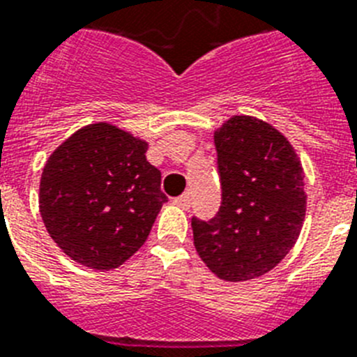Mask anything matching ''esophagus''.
<instances>
[{
    "label": "esophagus",
    "instance_id": "esophagus-1",
    "mask_svg": "<svg viewBox=\"0 0 357 357\" xmlns=\"http://www.w3.org/2000/svg\"><path fill=\"white\" fill-rule=\"evenodd\" d=\"M174 203L187 211L188 206H190V194H181V196H178L176 199H174Z\"/></svg>",
    "mask_w": 357,
    "mask_h": 357
}]
</instances>
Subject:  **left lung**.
<instances>
[{"label":"left lung","mask_w":357,"mask_h":357,"mask_svg":"<svg viewBox=\"0 0 357 357\" xmlns=\"http://www.w3.org/2000/svg\"><path fill=\"white\" fill-rule=\"evenodd\" d=\"M221 206L194 215V247L225 281L272 271L294 247L305 220L303 169L285 136L261 119L234 116L214 134Z\"/></svg>","instance_id":"obj_1"}]
</instances>
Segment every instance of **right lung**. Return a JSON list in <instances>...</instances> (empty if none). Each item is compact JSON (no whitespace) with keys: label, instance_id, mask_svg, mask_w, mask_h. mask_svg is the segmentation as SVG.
I'll use <instances>...</instances> for the list:
<instances>
[{"label":"right lung","instance_id":"add662e5","mask_svg":"<svg viewBox=\"0 0 357 357\" xmlns=\"http://www.w3.org/2000/svg\"><path fill=\"white\" fill-rule=\"evenodd\" d=\"M146 143L109 123L72 134L50 154L40 212L50 238L74 261L118 268L151 234L167 196Z\"/></svg>","mask_w":357,"mask_h":357}]
</instances>
